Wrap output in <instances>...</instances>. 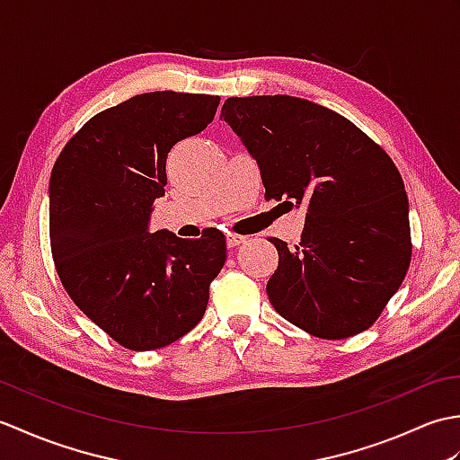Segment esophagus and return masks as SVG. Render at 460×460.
Returning <instances> with one entry per match:
<instances>
[{"mask_svg": "<svg viewBox=\"0 0 460 460\" xmlns=\"http://www.w3.org/2000/svg\"><path fill=\"white\" fill-rule=\"evenodd\" d=\"M243 243H247L245 235H237V233H227V247L229 249H235V247L243 245Z\"/></svg>", "mask_w": 460, "mask_h": 460, "instance_id": "1", "label": "esophagus"}]
</instances>
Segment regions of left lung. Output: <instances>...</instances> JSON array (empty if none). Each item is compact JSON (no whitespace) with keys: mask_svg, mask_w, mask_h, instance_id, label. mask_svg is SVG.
<instances>
[{"mask_svg":"<svg viewBox=\"0 0 460 460\" xmlns=\"http://www.w3.org/2000/svg\"><path fill=\"white\" fill-rule=\"evenodd\" d=\"M257 160L265 199L306 205L300 243L269 237L270 305L308 334L341 340L379 318L411 262L402 173L344 116L296 96H231L221 109Z\"/></svg>","mask_w":460,"mask_h":460,"instance_id":"obj_1","label":"left lung"}]
</instances>
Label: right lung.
<instances>
[{
    "instance_id": "1",
    "label": "right lung",
    "mask_w": 460,
    "mask_h": 460,
    "mask_svg": "<svg viewBox=\"0 0 460 460\" xmlns=\"http://www.w3.org/2000/svg\"><path fill=\"white\" fill-rule=\"evenodd\" d=\"M219 96L136 94L86 122L53 165L49 237L73 302L122 348L158 349L203 318L227 257L219 229L199 239L148 231L175 144L208 128Z\"/></svg>"
}]
</instances>
